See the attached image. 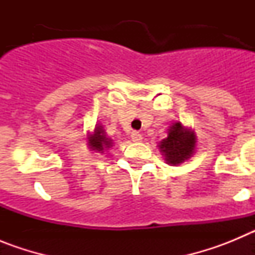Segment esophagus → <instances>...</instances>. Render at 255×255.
<instances>
[{
  "mask_svg": "<svg viewBox=\"0 0 255 255\" xmlns=\"http://www.w3.org/2000/svg\"><path fill=\"white\" fill-rule=\"evenodd\" d=\"M131 139H132V141H135V143H139V141H141L143 136H141V134L139 131H132Z\"/></svg>",
  "mask_w": 255,
  "mask_h": 255,
  "instance_id": "obj_1",
  "label": "esophagus"
}]
</instances>
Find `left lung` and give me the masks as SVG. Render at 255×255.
Masks as SVG:
<instances>
[{
  "mask_svg": "<svg viewBox=\"0 0 255 255\" xmlns=\"http://www.w3.org/2000/svg\"><path fill=\"white\" fill-rule=\"evenodd\" d=\"M158 148L166 163L179 166L193 157L197 150V135L194 130L176 121L168 128L167 136L159 141Z\"/></svg>",
  "mask_w": 255,
  "mask_h": 255,
  "instance_id": "1",
  "label": "left lung"
}]
</instances>
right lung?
<instances>
[{
	"label": "right lung",
	"instance_id": "1",
	"mask_svg": "<svg viewBox=\"0 0 255 255\" xmlns=\"http://www.w3.org/2000/svg\"><path fill=\"white\" fill-rule=\"evenodd\" d=\"M88 148L96 153H105L114 145L111 138H108L101 124H96L93 131L87 135Z\"/></svg>",
	"mask_w": 255,
	"mask_h": 255
}]
</instances>
